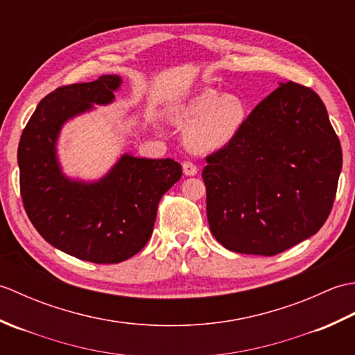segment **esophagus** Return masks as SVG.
Masks as SVG:
<instances>
[{
    "label": "esophagus",
    "instance_id": "34e87169",
    "mask_svg": "<svg viewBox=\"0 0 355 355\" xmlns=\"http://www.w3.org/2000/svg\"><path fill=\"white\" fill-rule=\"evenodd\" d=\"M183 172H184V175H187V177H193V175H197L198 169L192 162H184L183 163Z\"/></svg>",
    "mask_w": 355,
    "mask_h": 355
}]
</instances>
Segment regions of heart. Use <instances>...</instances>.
<instances>
[{"mask_svg": "<svg viewBox=\"0 0 355 355\" xmlns=\"http://www.w3.org/2000/svg\"><path fill=\"white\" fill-rule=\"evenodd\" d=\"M175 119L189 123L186 143L197 153H215L235 140L247 119V107L236 94L206 88L175 110Z\"/></svg>", "mask_w": 355, "mask_h": 355, "instance_id": "1", "label": "heart"}]
</instances>
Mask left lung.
Wrapping results in <instances>:
<instances>
[{"label": "left lung", "instance_id": "left-lung-1", "mask_svg": "<svg viewBox=\"0 0 355 355\" xmlns=\"http://www.w3.org/2000/svg\"><path fill=\"white\" fill-rule=\"evenodd\" d=\"M206 162L207 220L218 243L275 256L325 224L342 146L320 97L290 80L256 105L235 140Z\"/></svg>", "mask_w": 355, "mask_h": 355}]
</instances>
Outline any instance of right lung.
Segmentation results:
<instances>
[{"mask_svg": "<svg viewBox=\"0 0 355 355\" xmlns=\"http://www.w3.org/2000/svg\"><path fill=\"white\" fill-rule=\"evenodd\" d=\"M122 79L59 87L37 103L18 146L22 205L40 235L53 247L94 263H117L139 253L153 235L163 195L182 178L172 158L123 154L99 182L62 173L56 141L67 120L114 101Z\"/></svg>", "mask_w": 355, "mask_h": 355, "instance_id": "1", "label": "right lung"}]
</instances>
